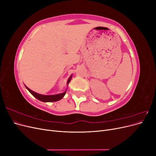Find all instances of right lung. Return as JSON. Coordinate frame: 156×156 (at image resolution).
<instances>
[{
	"instance_id": "obj_1",
	"label": "right lung",
	"mask_w": 156,
	"mask_h": 156,
	"mask_svg": "<svg viewBox=\"0 0 156 156\" xmlns=\"http://www.w3.org/2000/svg\"><path fill=\"white\" fill-rule=\"evenodd\" d=\"M71 78H72V75H71L70 77L69 78L67 84H69V83L70 82ZM25 87L27 88L28 90H29L33 96H34L36 98H37V100H39L40 101H41L43 102H53V101H57L60 100L62 99L66 91H65L64 92L62 93V94H56V95H51V96H45V95H41V94H39L37 93H36L34 92H33L32 90H31L30 89H29L27 87L25 86Z\"/></svg>"
}]
</instances>
